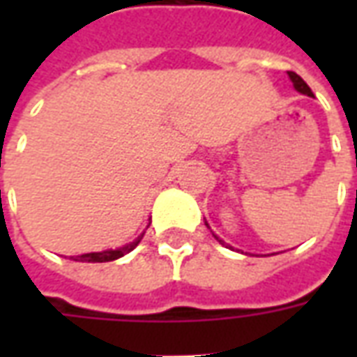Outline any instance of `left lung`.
<instances>
[{
	"label": "left lung",
	"mask_w": 357,
	"mask_h": 357,
	"mask_svg": "<svg viewBox=\"0 0 357 357\" xmlns=\"http://www.w3.org/2000/svg\"><path fill=\"white\" fill-rule=\"evenodd\" d=\"M289 78H291L292 80V84H294V88L298 89L300 93H304V95H310V97H314V93H312V89L307 88V84L304 80H302V78H300L298 74L296 73H291V70H289ZM218 239V237H216ZM220 241V239H218ZM220 243H222V241H220ZM222 245H224V243H222Z\"/></svg>",
	"instance_id": "left-lung-1"
}]
</instances>
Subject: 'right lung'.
I'll use <instances>...</instances> for the list:
<instances>
[{"label": "right lung", "instance_id": "right-lung-1", "mask_svg": "<svg viewBox=\"0 0 357 357\" xmlns=\"http://www.w3.org/2000/svg\"><path fill=\"white\" fill-rule=\"evenodd\" d=\"M143 239V235H139L137 239L130 243V245H126V247H120L116 250H102V252H89V255H82L78 258H74V260H78V262H112V260H116L120 256L128 255V252H132L133 248L139 245V241Z\"/></svg>", "mask_w": 357, "mask_h": 357}]
</instances>
